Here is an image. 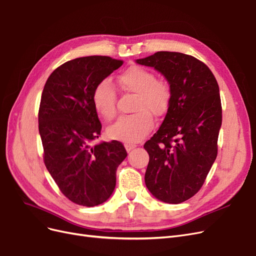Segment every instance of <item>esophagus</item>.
I'll list each match as a JSON object with an SVG mask.
<instances>
[{"label": "esophagus", "instance_id": "1", "mask_svg": "<svg viewBox=\"0 0 256 256\" xmlns=\"http://www.w3.org/2000/svg\"><path fill=\"white\" fill-rule=\"evenodd\" d=\"M124 146H126V151H128V152H130V151H132L133 149H135V148H136V144H124Z\"/></svg>", "mask_w": 256, "mask_h": 256}]
</instances>
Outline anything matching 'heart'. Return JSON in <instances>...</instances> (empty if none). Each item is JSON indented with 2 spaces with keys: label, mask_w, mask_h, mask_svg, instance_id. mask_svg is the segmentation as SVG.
I'll return each mask as SVG.
<instances>
[{
  "label": "heart",
  "mask_w": 256,
  "mask_h": 256,
  "mask_svg": "<svg viewBox=\"0 0 256 256\" xmlns=\"http://www.w3.org/2000/svg\"><path fill=\"white\" fill-rule=\"evenodd\" d=\"M119 85L124 92L136 94L133 106L135 114L120 117L106 130L110 139L126 144L142 140L153 126L154 116H162L167 112L172 89L164 80L156 78L155 74L142 66H130L119 78ZM92 104L98 116L110 121L117 114L116 90L108 78L98 82L92 92Z\"/></svg>",
  "instance_id": "1"
}]
</instances>
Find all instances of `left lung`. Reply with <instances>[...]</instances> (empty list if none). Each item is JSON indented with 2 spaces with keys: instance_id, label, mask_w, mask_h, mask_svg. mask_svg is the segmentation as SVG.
<instances>
[{
  "instance_id": "1",
  "label": "left lung",
  "mask_w": 256,
  "mask_h": 256,
  "mask_svg": "<svg viewBox=\"0 0 256 256\" xmlns=\"http://www.w3.org/2000/svg\"><path fill=\"white\" fill-rule=\"evenodd\" d=\"M136 62L160 72L172 89L166 117L144 146L150 156L144 182L156 199L182 203L200 190L217 158L219 86L208 66L192 55L162 51Z\"/></svg>"
}]
</instances>
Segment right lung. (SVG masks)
<instances>
[{
  "label": "right lung",
  "instance_id": "add662e5",
  "mask_svg": "<svg viewBox=\"0 0 256 256\" xmlns=\"http://www.w3.org/2000/svg\"><path fill=\"white\" fill-rule=\"evenodd\" d=\"M122 64L98 55L69 60L51 73L41 94L38 122L46 167L66 198L87 208L112 196L117 168L128 155L117 140L90 144L102 128L92 92Z\"/></svg>",
  "mask_w": 256,
  "mask_h": 256
}]
</instances>
